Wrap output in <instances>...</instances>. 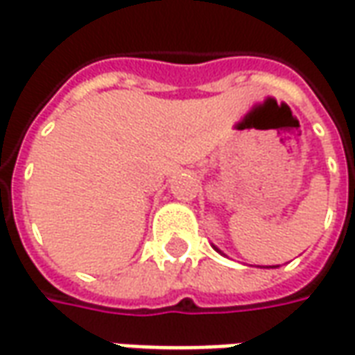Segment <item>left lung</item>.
I'll return each mask as SVG.
<instances>
[{
	"label": "left lung",
	"mask_w": 355,
	"mask_h": 355,
	"mask_svg": "<svg viewBox=\"0 0 355 355\" xmlns=\"http://www.w3.org/2000/svg\"><path fill=\"white\" fill-rule=\"evenodd\" d=\"M212 246H214V245H212ZM214 248H216V250H218V252H220V254H223L222 250H220V248H218V246H214ZM223 256H225V254H223ZM270 268H279V266H270Z\"/></svg>",
	"instance_id": "8db88e82"
}]
</instances>
